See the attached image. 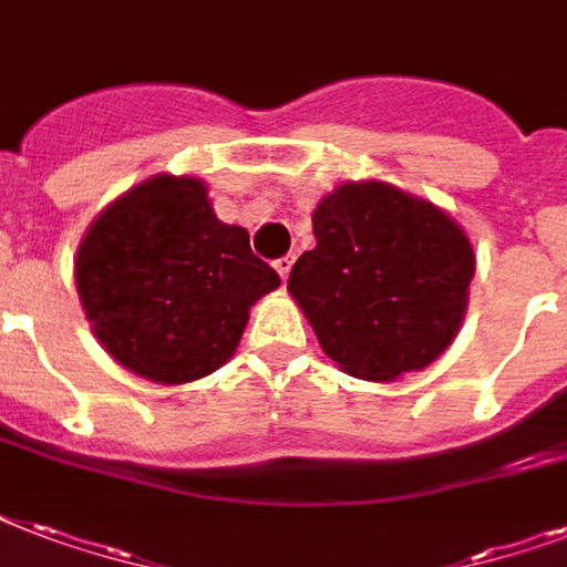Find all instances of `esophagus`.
Here are the masks:
<instances>
[{"label": "esophagus", "instance_id": "esophagus-1", "mask_svg": "<svg viewBox=\"0 0 567 567\" xmlns=\"http://www.w3.org/2000/svg\"><path fill=\"white\" fill-rule=\"evenodd\" d=\"M276 267V274L282 276V279H288V274H291V267H293V256H282V258H276L274 261Z\"/></svg>", "mask_w": 567, "mask_h": 567}]
</instances>
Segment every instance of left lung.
Instances as JSON below:
<instances>
[{
  "instance_id": "8db88e82",
  "label": "left lung",
  "mask_w": 567,
  "mask_h": 567,
  "mask_svg": "<svg viewBox=\"0 0 567 567\" xmlns=\"http://www.w3.org/2000/svg\"><path fill=\"white\" fill-rule=\"evenodd\" d=\"M311 223L318 247L297 258L288 291L323 353L373 382L435 362L462 327L474 279L458 223L382 182L341 185Z\"/></svg>"
}]
</instances>
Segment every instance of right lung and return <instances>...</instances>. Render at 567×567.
<instances>
[{"label": "right lung", "mask_w": 567, "mask_h": 567, "mask_svg": "<svg viewBox=\"0 0 567 567\" xmlns=\"http://www.w3.org/2000/svg\"><path fill=\"white\" fill-rule=\"evenodd\" d=\"M279 274L240 226L217 220L205 185L155 176L93 220L75 288L102 347L132 373L179 385L235 353L249 306Z\"/></svg>", "instance_id": "add662e5"}]
</instances>
